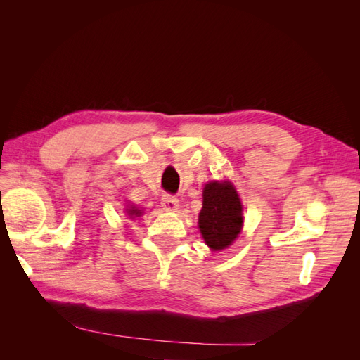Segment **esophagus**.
Wrapping results in <instances>:
<instances>
[{
    "instance_id": "34e87169",
    "label": "esophagus",
    "mask_w": 360,
    "mask_h": 360,
    "mask_svg": "<svg viewBox=\"0 0 360 360\" xmlns=\"http://www.w3.org/2000/svg\"><path fill=\"white\" fill-rule=\"evenodd\" d=\"M160 204L163 207V210H167V212H176L179 209V200L168 193L163 195L160 200Z\"/></svg>"
}]
</instances>
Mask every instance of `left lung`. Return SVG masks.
<instances>
[{"label": "left lung", "mask_w": 360, "mask_h": 360, "mask_svg": "<svg viewBox=\"0 0 360 360\" xmlns=\"http://www.w3.org/2000/svg\"><path fill=\"white\" fill-rule=\"evenodd\" d=\"M198 226L212 250L226 249L243 228V205L231 181H210L202 191Z\"/></svg>", "instance_id": "8db88e82"}]
</instances>
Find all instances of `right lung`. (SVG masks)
<instances>
[{
    "label": "right lung",
    "instance_id": "add662e5",
    "mask_svg": "<svg viewBox=\"0 0 360 360\" xmlns=\"http://www.w3.org/2000/svg\"><path fill=\"white\" fill-rule=\"evenodd\" d=\"M126 213L130 216V217H132V219H134V217H138V216H141V214H143V210H141V209H138V207L136 205H132V204H127V209H126Z\"/></svg>",
    "mask_w": 360,
    "mask_h": 360
}]
</instances>
